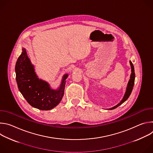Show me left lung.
Returning <instances> with one entry per match:
<instances>
[{"mask_svg":"<svg viewBox=\"0 0 153 153\" xmlns=\"http://www.w3.org/2000/svg\"><path fill=\"white\" fill-rule=\"evenodd\" d=\"M129 63H130V65H131V74L130 79H129V82H128V85H127L125 95H124L123 99H122V100H121L117 105H116V106H113V107H112V108H111L108 109V110H114V109L116 108L117 107H118L119 106H120V105H122L123 102H125L128 99V97H129L131 93V92H132V90H133V86H134V84L135 73H134V68L133 63L131 62V61H129Z\"/></svg>","mask_w":153,"mask_h":153,"instance_id":"8db88e82","label":"left lung"}]
</instances>
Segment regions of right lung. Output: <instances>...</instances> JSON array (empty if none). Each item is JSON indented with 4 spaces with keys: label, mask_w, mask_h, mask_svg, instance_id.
<instances>
[{
    "label": "right lung",
    "mask_w": 153,
    "mask_h": 153,
    "mask_svg": "<svg viewBox=\"0 0 153 153\" xmlns=\"http://www.w3.org/2000/svg\"><path fill=\"white\" fill-rule=\"evenodd\" d=\"M15 71L18 88L31 106L40 110H50L60 103L68 74L63 76L57 90L52 89L48 82L37 77L24 48L16 62Z\"/></svg>",
    "instance_id": "obj_1"
}]
</instances>
